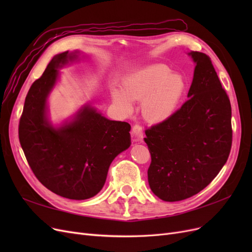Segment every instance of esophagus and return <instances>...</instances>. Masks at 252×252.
Segmentation results:
<instances>
[{
    "mask_svg": "<svg viewBox=\"0 0 252 252\" xmlns=\"http://www.w3.org/2000/svg\"><path fill=\"white\" fill-rule=\"evenodd\" d=\"M132 136L135 142H140L143 140V128L140 124H135L132 127Z\"/></svg>",
    "mask_w": 252,
    "mask_h": 252,
    "instance_id": "1",
    "label": "esophagus"
}]
</instances>
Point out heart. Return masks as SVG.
<instances>
[{
    "instance_id": "b5f03b06",
    "label": "heart",
    "mask_w": 252,
    "mask_h": 252,
    "mask_svg": "<svg viewBox=\"0 0 252 252\" xmlns=\"http://www.w3.org/2000/svg\"><path fill=\"white\" fill-rule=\"evenodd\" d=\"M186 89V80L181 73L171 72L164 64H155L129 74L123 81V90H112V98L124 111L132 110V101H142L144 118L161 123L178 110Z\"/></svg>"
}]
</instances>
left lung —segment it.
I'll list each match as a JSON object with an SVG mask.
<instances>
[{
  "mask_svg": "<svg viewBox=\"0 0 252 252\" xmlns=\"http://www.w3.org/2000/svg\"><path fill=\"white\" fill-rule=\"evenodd\" d=\"M195 65L188 97L171 118L145 130L150 189L166 202L188 199L209 185L232 144L231 105L210 58L189 52Z\"/></svg>",
  "mask_w": 252,
  "mask_h": 252,
  "instance_id": "1",
  "label": "left lung"
}]
</instances>
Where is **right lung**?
<instances>
[{
	"instance_id": "add662e5",
	"label": "right lung",
	"mask_w": 252,
	"mask_h": 252,
	"mask_svg": "<svg viewBox=\"0 0 252 252\" xmlns=\"http://www.w3.org/2000/svg\"><path fill=\"white\" fill-rule=\"evenodd\" d=\"M78 58L65 51L53 58L25 98L19 139L27 162L42 184L66 199L86 200L103 188L113 158L130 146V125L110 121L84 106L71 122L59 128L47 119V97L58 68Z\"/></svg>"
}]
</instances>
